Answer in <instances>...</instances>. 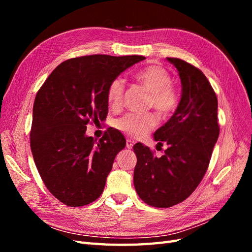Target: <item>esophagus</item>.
Listing matches in <instances>:
<instances>
[{
  "label": "esophagus",
  "instance_id": "esophagus-1",
  "mask_svg": "<svg viewBox=\"0 0 252 252\" xmlns=\"http://www.w3.org/2000/svg\"><path fill=\"white\" fill-rule=\"evenodd\" d=\"M133 144H134V142H133V141H131L130 139L126 140V147H127L128 149H131V148H132V146H133Z\"/></svg>",
  "mask_w": 252,
  "mask_h": 252
}]
</instances>
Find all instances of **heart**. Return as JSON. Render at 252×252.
I'll return each mask as SVG.
<instances>
[{"label":"heart","instance_id":"b5f03b06","mask_svg":"<svg viewBox=\"0 0 252 252\" xmlns=\"http://www.w3.org/2000/svg\"><path fill=\"white\" fill-rule=\"evenodd\" d=\"M135 79L150 93L148 105L162 114H170L178 107V91L172 86L170 73L161 65H149L135 74ZM125 81L116 78L107 89V101L112 108H119L123 103ZM158 124L154 112L144 114L126 113L114 122V127L123 133L141 139L151 131Z\"/></svg>","mask_w":252,"mask_h":252}]
</instances>
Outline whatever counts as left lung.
Returning a JSON list of instances; mask_svg holds the SVG:
<instances>
[{
    "label": "left lung",
    "mask_w": 252,
    "mask_h": 252,
    "mask_svg": "<svg viewBox=\"0 0 252 252\" xmlns=\"http://www.w3.org/2000/svg\"><path fill=\"white\" fill-rule=\"evenodd\" d=\"M175 66L182 83L178 108L155 132L158 145H168L157 158L143 144L133 146L136 193L152 207L168 208L191 194L207 171L218 141V98L205 74L191 64L167 58Z\"/></svg>",
    "instance_id": "left-lung-1"
}]
</instances>
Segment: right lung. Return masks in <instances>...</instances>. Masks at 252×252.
<instances>
[{
    "label": "right lung",
    "mask_w": 252,
    "mask_h": 252,
    "mask_svg": "<svg viewBox=\"0 0 252 252\" xmlns=\"http://www.w3.org/2000/svg\"><path fill=\"white\" fill-rule=\"evenodd\" d=\"M143 60L107 55L67 60L37 91L30 148L45 186L60 202L80 207L102 194L126 141L120 131L108 129L96 142L86 135V125L106 119L109 84Z\"/></svg>",
    "instance_id": "right-lung-1"
}]
</instances>
